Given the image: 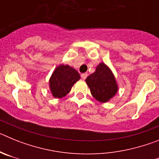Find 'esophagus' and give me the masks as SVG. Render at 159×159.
Segmentation results:
<instances>
[{"label": "esophagus", "instance_id": "34e87169", "mask_svg": "<svg viewBox=\"0 0 159 159\" xmlns=\"http://www.w3.org/2000/svg\"><path fill=\"white\" fill-rule=\"evenodd\" d=\"M87 77H88V73H83V74H81V78L83 80H85Z\"/></svg>", "mask_w": 159, "mask_h": 159}]
</instances>
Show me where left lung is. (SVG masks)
<instances>
[{"label": "left lung", "mask_w": 159, "mask_h": 159, "mask_svg": "<svg viewBox=\"0 0 159 159\" xmlns=\"http://www.w3.org/2000/svg\"><path fill=\"white\" fill-rule=\"evenodd\" d=\"M92 96L101 102L110 100L118 92V86L113 73L107 66L100 63L96 70L86 79Z\"/></svg>", "instance_id": "obj_1"}]
</instances>
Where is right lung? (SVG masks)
<instances>
[{"label":"right lung","instance_id":"right-lung-1","mask_svg":"<svg viewBox=\"0 0 159 159\" xmlns=\"http://www.w3.org/2000/svg\"><path fill=\"white\" fill-rule=\"evenodd\" d=\"M80 79L76 70L68 65H60L49 80V88L55 98L60 99L69 93L71 87Z\"/></svg>","mask_w":159,"mask_h":159}]
</instances>
